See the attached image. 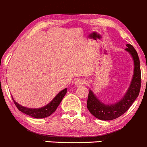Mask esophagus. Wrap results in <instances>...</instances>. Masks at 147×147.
<instances>
[{
	"label": "esophagus",
	"mask_w": 147,
	"mask_h": 147,
	"mask_svg": "<svg viewBox=\"0 0 147 147\" xmlns=\"http://www.w3.org/2000/svg\"><path fill=\"white\" fill-rule=\"evenodd\" d=\"M85 83V80L82 79V78H80L78 80H76V82H75V85H76L77 87H80V86H82L83 84H84Z\"/></svg>",
	"instance_id": "esophagus-1"
}]
</instances>
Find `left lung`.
Here are the masks:
<instances>
[{
    "label": "left lung",
    "instance_id": "obj_1",
    "mask_svg": "<svg viewBox=\"0 0 147 147\" xmlns=\"http://www.w3.org/2000/svg\"><path fill=\"white\" fill-rule=\"evenodd\" d=\"M126 50L131 55L134 63V75L128 91L120 101L114 105H107L101 102L90 90L87 107L90 113L101 120H112L121 116L131 106L137 99L141 88V69L139 56L132 45L127 44Z\"/></svg>",
    "mask_w": 147,
    "mask_h": 147
}]
</instances>
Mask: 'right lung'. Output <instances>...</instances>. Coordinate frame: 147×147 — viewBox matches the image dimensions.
<instances>
[{
  "mask_svg": "<svg viewBox=\"0 0 147 147\" xmlns=\"http://www.w3.org/2000/svg\"><path fill=\"white\" fill-rule=\"evenodd\" d=\"M66 92L67 88H65L63 90H62L60 93H58L57 95L53 99V101L50 102L48 105L43 107L39 108V109H30V108L24 107L18 104L17 102L13 100V97H12V99H13L16 107L19 109V111L22 112L23 113L26 114L27 115L32 117L41 119V118H45L47 117H49L56 110V109H57L58 105L61 102Z\"/></svg>",
  "mask_w": 147,
  "mask_h": 147,
  "instance_id": "add662e5",
  "label": "right lung"
}]
</instances>
